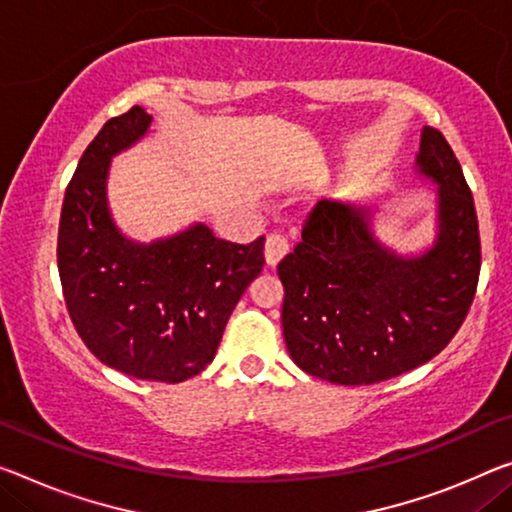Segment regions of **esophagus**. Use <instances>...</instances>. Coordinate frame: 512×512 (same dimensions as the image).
Listing matches in <instances>:
<instances>
[{"label":"esophagus","instance_id":"34e87169","mask_svg":"<svg viewBox=\"0 0 512 512\" xmlns=\"http://www.w3.org/2000/svg\"><path fill=\"white\" fill-rule=\"evenodd\" d=\"M290 251V242H288V238L286 235H281V233H270L267 235V240H265V261H267V265H277L283 256H286Z\"/></svg>","mask_w":512,"mask_h":512}]
</instances>
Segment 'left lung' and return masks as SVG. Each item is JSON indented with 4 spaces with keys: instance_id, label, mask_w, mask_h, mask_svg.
Returning <instances> with one entry per match:
<instances>
[{
    "instance_id": "1",
    "label": "left lung",
    "mask_w": 512,
    "mask_h": 512,
    "mask_svg": "<svg viewBox=\"0 0 512 512\" xmlns=\"http://www.w3.org/2000/svg\"><path fill=\"white\" fill-rule=\"evenodd\" d=\"M421 174L439 185V238L416 258L384 249L371 212L318 201L279 263L283 338L297 366L345 387L377 384L437 357L465 322L481 274L474 196L442 132L426 128Z\"/></svg>"
}]
</instances>
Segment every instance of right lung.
<instances>
[{
	"instance_id": "add662e5",
	"label": "right lung",
	"mask_w": 512,
	"mask_h": 512,
	"mask_svg": "<svg viewBox=\"0 0 512 512\" xmlns=\"http://www.w3.org/2000/svg\"><path fill=\"white\" fill-rule=\"evenodd\" d=\"M141 107L109 119L80 157L59 219L57 265L68 316L102 364L137 380L185 382L222 341L235 304L265 265V235L235 245L208 226L141 247L107 210L109 160L144 135Z\"/></svg>"
}]
</instances>
